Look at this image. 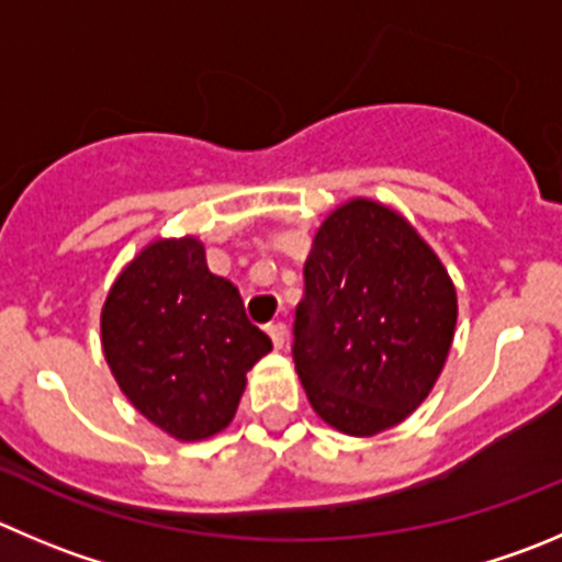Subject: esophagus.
Here are the masks:
<instances>
[{
	"label": "esophagus",
	"mask_w": 562,
	"mask_h": 562,
	"mask_svg": "<svg viewBox=\"0 0 562 562\" xmlns=\"http://www.w3.org/2000/svg\"><path fill=\"white\" fill-rule=\"evenodd\" d=\"M267 334H270L272 345L284 347L286 336H290V328H286V323H270V325H267Z\"/></svg>",
	"instance_id": "1"
}]
</instances>
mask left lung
Here are the masks:
<instances>
[{"label": "left lung", "mask_w": 562, "mask_h": 562, "mask_svg": "<svg viewBox=\"0 0 562 562\" xmlns=\"http://www.w3.org/2000/svg\"><path fill=\"white\" fill-rule=\"evenodd\" d=\"M292 358L312 408L347 436L400 425L430 394L456 334V286L397 212L356 198L314 237Z\"/></svg>", "instance_id": "left-lung-1"}]
</instances>
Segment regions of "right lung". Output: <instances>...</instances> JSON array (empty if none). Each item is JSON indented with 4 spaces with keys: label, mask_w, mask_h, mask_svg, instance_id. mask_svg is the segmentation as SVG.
Here are the masks:
<instances>
[{
    "label": "right lung",
    "mask_w": 562,
    "mask_h": 562,
    "mask_svg": "<svg viewBox=\"0 0 562 562\" xmlns=\"http://www.w3.org/2000/svg\"><path fill=\"white\" fill-rule=\"evenodd\" d=\"M101 341L117 386L154 425L181 441L234 419L245 372L272 350L248 319L237 286L206 267L198 239H157L106 295Z\"/></svg>",
    "instance_id": "right-lung-1"
}]
</instances>
